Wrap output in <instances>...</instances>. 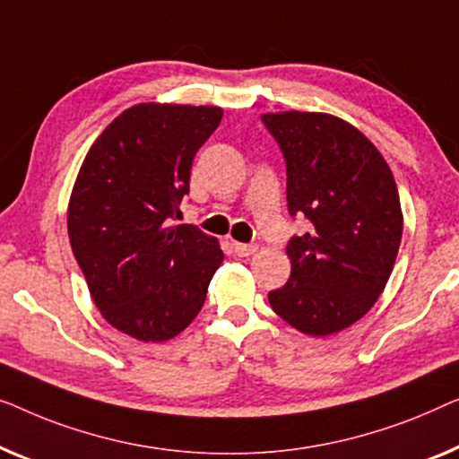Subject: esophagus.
I'll return each instance as SVG.
<instances>
[{
	"instance_id": "34e87169",
	"label": "esophagus",
	"mask_w": 459,
	"mask_h": 459,
	"mask_svg": "<svg viewBox=\"0 0 459 459\" xmlns=\"http://www.w3.org/2000/svg\"><path fill=\"white\" fill-rule=\"evenodd\" d=\"M232 251H235L238 257H249V255L255 254L257 247H255V245H245V243L232 241Z\"/></svg>"
}]
</instances>
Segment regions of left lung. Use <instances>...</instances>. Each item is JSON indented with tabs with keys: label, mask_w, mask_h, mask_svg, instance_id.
Listing matches in <instances>:
<instances>
[{
	"label": "left lung",
	"mask_w": 459,
	"mask_h": 459,
	"mask_svg": "<svg viewBox=\"0 0 459 459\" xmlns=\"http://www.w3.org/2000/svg\"><path fill=\"white\" fill-rule=\"evenodd\" d=\"M287 160V204L309 230L287 245L291 276L268 301L295 331L328 337L370 312L395 266L403 212L383 153L326 112H266Z\"/></svg>",
	"instance_id": "obj_1"
}]
</instances>
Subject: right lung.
<instances>
[{
  "instance_id": "1",
  "label": "right lung",
  "mask_w": 459,
  "mask_h": 459,
  "mask_svg": "<svg viewBox=\"0 0 459 459\" xmlns=\"http://www.w3.org/2000/svg\"><path fill=\"white\" fill-rule=\"evenodd\" d=\"M218 106L134 103L89 147L68 202V237L89 293L116 331L164 343L195 320L224 260L218 238L172 224Z\"/></svg>"
}]
</instances>
